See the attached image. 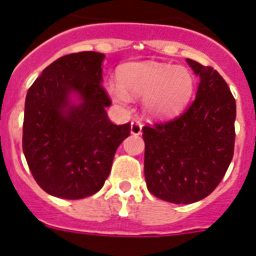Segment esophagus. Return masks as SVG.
Here are the masks:
<instances>
[{
	"instance_id": "obj_1",
	"label": "esophagus",
	"mask_w": 256,
	"mask_h": 256,
	"mask_svg": "<svg viewBox=\"0 0 256 256\" xmlns=\"http://www.w3.org/2000/svg\"><path fill=\"white\" fill-rule=\"evenodd\" d=\"M130 133L134 136H138L142 133V126L140 122L137 120H133L132 123H130Z\"/></svg>"
}]
</instances>
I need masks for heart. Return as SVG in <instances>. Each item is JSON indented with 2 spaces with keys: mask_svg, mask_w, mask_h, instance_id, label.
Instances as JSON below:
<instances>
[{
  "mask_svg": "<svg viewBox=\"0 0 256 256\" xmlns=\"http://www.w3.org/2000/svg\"><path fill=\"white\" fill-rule=\"evenodd\" d=\"M119 83H108V94L115 104L126 106L130 97H142V106L158 119L176 116L191 100L195 78L187 68L158 61L126 64L118 72Z\"/></svg>",
  "mask_w": 256,
  "mask_h": 256,
  "instance_id": "b5f03b06",
  "label": "heart"
}]
</instances>
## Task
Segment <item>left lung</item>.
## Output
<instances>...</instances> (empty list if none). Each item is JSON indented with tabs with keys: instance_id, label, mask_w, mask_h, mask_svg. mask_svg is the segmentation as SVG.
Wrapping results in <instances>:
<instances>
[{
	"instance_id": "obj_1",
	"label": "left lung",
	"mask_w": 256,
	"mask_h": 256,
	"mask_svg": "<svg viewBox=\"0 0 256 256\" xmlns=\"http://www.w3.org/2000/svg\"><path fill=\"white\" fill-rule=\"evenodd\" d=\"M198 76L195 101L174 120L144 126V180L156 198L192 204L210 195L230 164L236 101L220 74L186 58Z\"/></svg>"
}]
</instances>
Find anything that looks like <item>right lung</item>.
Wrapping results in <instances>:
<instances>
[{"instance_id":"right-lung-1","label":"right lung","mask_w":256,"mask_h":256,"mask_svg":"<svg viewBox=\"0 0 256 256\" xmlns=\"http://www.w3.org/2000/svg\"><path fill=\"white\" fill-rule=\"evenodd\" d=\"M105 55L84 51L50 64L29 88L22 151L36 182L52 196L84 198L102 188L130 123L115 126L105 108Z\"/></svg>"}]
</instances>
